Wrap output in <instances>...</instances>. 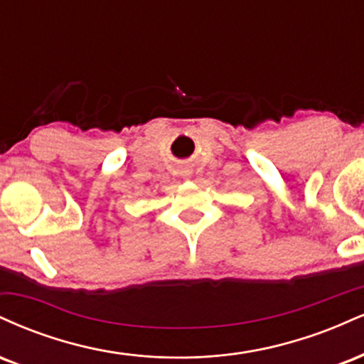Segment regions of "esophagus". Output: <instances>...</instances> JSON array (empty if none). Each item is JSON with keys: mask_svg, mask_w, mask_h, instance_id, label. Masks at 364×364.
Segmentation results:
<instances>
[{"mask_svg": "<svg viewBox=\"0 0 364 364\" xmlns=\"http://www.w3.org/2000/svg\"><path fill=\"white\" fill-rule=\"evenodd\" d=\"M190 171H188V169H181V176L183 178H190Z\"/></svg>", "mask_w": 364, "mask_h": 364, "instance_id": "1", "label": "esophagus"}]
</instances>
